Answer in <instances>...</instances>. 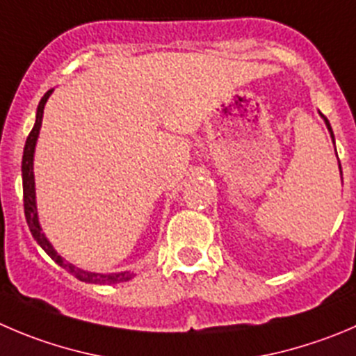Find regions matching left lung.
<instances>
[{"mask_svg":"<svg viewBox=\"0 0 356 356\" xmlns=\"http://www.w3.org/2000/svg\"><path fill=\"white\" fill-rule=\"evenodd\" d=\"M320 115H321V113H320ZM321 118H323V122H325V125H327L328 133H330V138H332V143H334V147H336V138H334L332 127H330V122L327 120V117H325V115H321ZM336 155H337V152H336ZM337 161H339V159H337ZM339 171H341V162H339ZM341 178H343V171H341Z\"/></svg>","mask_w":356,"mask_h":356,"instance_id":"obj_1","label":"left lung"}]
</instances>
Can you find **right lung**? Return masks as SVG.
<instances>
[{
	"instance_id": "right-lung-1",
	"label": "right lung",
	"mask_w": 356,
	"mask_h": 356,
	"mask_svg": "<svg viewBox=\"0 0 356 356\" xmlns=\"http://www.w3.org/2000/svg\"><path fill=\"white\" fill-rule=\"evenodd\" d=\"M54 89L47 90L45 96L40 101L38 108H36V120L35 127L29 133L28 140H26V147H24V155H22V191H24V213H26V222L29 225V231H31L35 241L45 250L47 255L60 266L63 269H66L67 273L73 274L76 280L86 283H97V285H115V283L129 282L133 280L136 274L133 270H120V273H90V270H83L80 267L73 266L67 260H64L59 253L56 252V248L52 246V243L47 239L45 232L42 231V225H40L38 220V208H36V188H35V150H36V141H38L40 129H42V120H43V110H45V104L49 101V97L52 96Z\"/></svg>"
}]
</instances>
